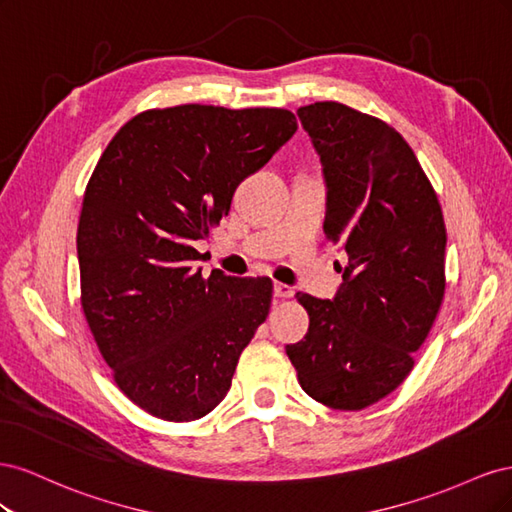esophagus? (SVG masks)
<instances>
[{"instance_id":"obj_1","label":"esophagus","mask_w":512,"mask_h":512,"mask_svg":"<svg viewBox=\"0 0 512 512\" xmlns=\"http://www.w3.org/2000/svg\"><path fill=\"white\" fill-rule=\"evenodd\" d=\"M292 292L294 290L286 284H273V297H277V299H288V297H292Z\"/></svg>"}]
</instances>
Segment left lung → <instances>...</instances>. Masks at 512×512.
Listing matches in <instances>:
<instances>
[{
  "instance_id": "8db88e82",
  "label": "left lung",
  "mask_w": 512,
  "mask_h": 512,
  "mask_svg": "<svg viewBox=\"0 0 512 512\" xmlns=\"http://www.w3.org/2000/svg\"><path fill=\"white\" fill-rule=\"evenodd\" d=\"M327 188L324 232L348 262L333 299L297 294L307 335L286 346L301 389L363 410L404 382L444 297L446 228L414 151L389 123L339 102L297 111Z\"/></svg>"
}]
</instances>
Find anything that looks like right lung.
I'll use <instances>...</instances> for the list:
<instances>
[{
    "instance_id": "add662e5",
    "label": "right lung",
    "mask_w": 512,
    "mask_h": 512,
    "mask_svg": "<svg viewBox=\"0 0 512 512\" xmlns=\"http://www.w3.org/2000/svg\"><path fill=\"white\" fill-rule=\"evenodd\" d=\"M297 132L286 108L183 104L130 119L91 175L76 235L81 303L119 389L173 423L226 397L271 307L269 277H203L194 241Z\"/></svg>"
}]
</instances>
